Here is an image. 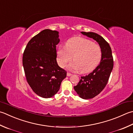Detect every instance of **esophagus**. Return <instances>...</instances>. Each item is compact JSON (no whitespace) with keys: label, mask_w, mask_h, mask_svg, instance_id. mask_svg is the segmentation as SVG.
Returning a JSON list of instances; mask_svg holds the SVG:
<instances>
[{"label":"esophagus","mask_w":133,"mask_h":133,"mask_svg":"<svg viewBox=\"0 0 133 133\" xmlns=\"http://www.w3.org/2000/svg\"><path fill=\"white\" fill-rule=\"evenodd\" d=\"M71 75H72V74H71V73H70V72H67V76H68V77H69V76H71Z\"/></svg>","instance_id":"34e87169"}]
</instances>
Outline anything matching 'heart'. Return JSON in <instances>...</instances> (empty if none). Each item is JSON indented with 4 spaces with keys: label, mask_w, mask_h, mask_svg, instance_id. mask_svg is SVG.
Masks as SVG:
<instances>
[{
    "label": "heart",
    "mask_w": 133,
    "mask_h": 133,
    "mask_svg": "<svg viewBox=\"0 0 133 133\" xmlns=\"http://www.w3.org/2000/svg\"><path fill=\"white\" fill-rule=\"evenodd\" d=\"M73 56L74 62L68 66L71 70H79L87 73L94 70L101 60V49L98 44L87 38L75 37L70 38L65 48H59L57 51V61L63 67Z\"/></svg>",
    "instance_id": "1"
}]
</instances>
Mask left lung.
<instances>
[{
    "mask_svg": "<svg viewBox=\"0 0 133 133\" xmlns=\"http://www.w3.org/2000/svg\"><path fill=\"white\" fill-rule=\"evenodd\" d=\"M81 33L94 39L101 49L100 64L90 74L81 77L78 84L74 87L81 98L87 100L95 97L104 89L113 69L114 60L110 44L103 37L93 32H82Z\"/></svg>",
    "mask_w": 133,
    "mask_h": 133,
    "instance_id": "8db88e82",
    "label": "left lung"
}]
</instances>
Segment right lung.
Listing matches in <instances>:
<instances>
[{
    "mask_svg": "<svg viewBox=\"0 0 133 133\" xmlns=\"http://www.w3.org/2000/svg\"><path fill=\"white\" fill-rule=\"evenodd\" d=\"M59 32L45 29L29 41L23 54L22 63L28 83L36 94L50 98L58 92L67 72L56 61Z\"/></svg>",
    "mask_w": 133,
    "mask_h": 133,
    "instance_id": "add662e5",
    "label": "right lung"
}]
</instances>
